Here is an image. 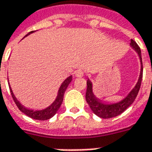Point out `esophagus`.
I'll list each match as a JSON object with an SVG mask.
<instances>
[{"label":"esophagus","mask_w":152,"mask_h":152,"mask_svg":"<svg viewBox=\"0 0 152 152\" xmlns=\"http://www.w3.org/2000/svg\"><path fill=\"white\" fill-rule=\"evenodd\" d=\"M75 74H76V76H77V77H82L84 76V72L82 70L79 69V70H76Z\"/></svg>","instance_id":"1"}]
</instances>
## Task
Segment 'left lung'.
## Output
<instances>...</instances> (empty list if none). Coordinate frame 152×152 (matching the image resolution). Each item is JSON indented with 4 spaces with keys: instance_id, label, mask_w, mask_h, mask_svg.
<instances>
[{
    "instance_id": "obj_1",
    "label": "left lung",
    "mask_w": 152,
    "mask_h": 152,
    "mask_svg": "<svg viewBox=\"0 0 152 152\" xmlns=\"http://www.w3.org/2000/svg\"><path fill=\"white\" fill-rule=\"evenodd\" d=\"M130 45L137 51V53L139 56L140 61H141V72H140V76H139L137 83L126 97L122 99L121 101L115 102V103H106L104 101L99 99L94 95L93 90H92V82L89 79L86 81V85H87L86 93V102L88 103L91 111L101 118L108 119V118H112V117H115V116H117L120 114H121L132 104L137 97V94L139 92V90L141 87V80H142V74H143L141 49L137 44V42L133 40H131Z\"/></svg>"
}]
</instances>
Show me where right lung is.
Here are the masks:
<instances>
[{
	"mask_svg": "<svg viewBox=\"0 0 152 152\" xmlns=\"http://www.w3.org/2000/svg\"><path fill=\"white\" fill-rule=\"evenodd\" d=\"M33 32H35V31H33L29 32L27 35L25 36L24 38ZM72 80V76H70L63 81L62 84L61 85V86H60V88H59L58 93H57L56 98V100L53 102V103H51L48 107H46L45 109H42V110H32V109H28V108H26V107L23 106V105H21V104L20 103L19 101L16 99L14 93H13V91H12V90H11V86H10V83H8V85H9V88H10V91H11L12 98H13V100H14V102H15V105L17 106L18 108H19L20 111H22L24 114H26L27 116L32 118V119L39 120V121H45V120H48L50 119V118H51V117H52L53 115H56V113L58 111L59 108H60V106H61V103H62L63 102L64 93H65V91H66V90L67 88V86H69V84L71 83ZM8 82H9V81H8Z\"/></svg>",
	"mask_w": 152,
	"mask_h": 152,
	"instance_id": "right-lung-1",
	"label": "right lung"
}]
</instances>
